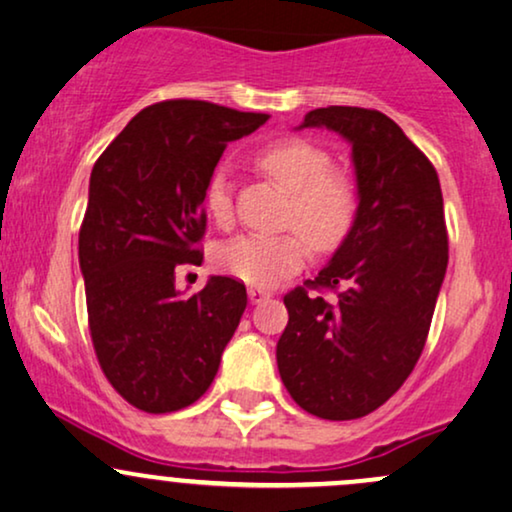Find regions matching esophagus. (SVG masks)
Returning <instances> with one entry per match:
<instances>
[{
	"label": "esophagus",
	"mask_w": 512,
	"mask_h": 512,
	"mask_svg": "<svg viewBox=\"0 0 512 512\" xmlns=\"http://www.w3.org/2000/svg\"><path fill=\"white\" fill-rule=\"evenodd\" d=\"M266 299H270L268 289L249 287V301H251V304H261V301H266Z\"/></svg>",
	"instance_id": "1"
}]
</instances>
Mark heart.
<instances>
[{
	"instance_id": "1",
	"label": "heart",
	"mask_w": 512,
	"mask_h": 512,
	"mask_svg": "<svg viewBox=\"0 0 512 512\" xmlns=\"http://www.w3.org/2000/svg\"><path fill=\"white\" fill-rule=\"evenodd\" d=\"M258 168L289 192L285 223L296 227L315 249L325 251L342 242L356 211V192L349 178L334 173L332 159L318 144L289 137L268 144L258 154ZM204 206L218 225L232 218V187L223 173L206 182ZM306 261L299 235H242L218 249L216 263L223 273L254 287H275Z\"/></svg>"
}]
</instances>
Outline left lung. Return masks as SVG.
Segmentation results:
<instances>
[{"instance_id":"obj_1","label":"left lung","mask_w":512,"mask_h":512,"mask_svg":"<svg viewBox=\"0 0 512 512\" xmlns=\"http://www.w3.org/2000/svg\"><path fill=\"white\" fill-rule=\"evenodd\" d=\"M325 128L351 144L356 213L313 287L294 289L277 368L292 399L325 420L363 418L418 363L449 266L437 170L380 111L327 106L296 130Z\"/></svg>"}]
</instances>
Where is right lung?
Masks as SVG:
<instances>
[{
    "label": "right lung",
    "instance_id": "obj_1",
    "mask_svg": "<svg viewBox=\"0 0 512 512\" xmlns=\"http://www.w3.org/2000/svg\"><path fill=\"white\" fill-rule=\"evenodd\" d=\"M270 116L173 99L137 113L90 175L80 273L99 365L144 413H170L206 394L246 308V287L211 275L197 294L175 289L204 261L206 182L227 142Z\"/></svg>",
    "mask_w": 512,
    "mask_h": 512
}]
</instances>
